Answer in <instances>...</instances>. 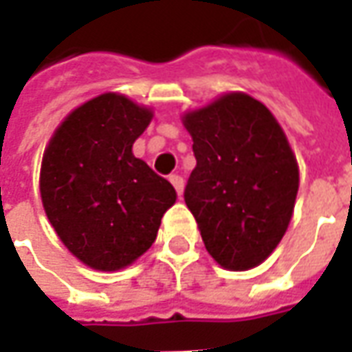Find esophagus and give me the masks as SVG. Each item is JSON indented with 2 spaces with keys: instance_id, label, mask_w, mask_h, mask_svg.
I'll return each instance as SVG.
<instances>
[{
  "instance_id": "obj_1",
  "label": "esophagus",
  "mask_w": 352,
  "mask_h": 352,
  "mask_svg": "<svg viewBox=\"0 0 352 352\" xmlns=\"http://www.w3.org/2000/svg\"><path fill=\"white\" fill-rule=\"evenodd\" d=\"M169 183L175 186V190H177V194H179V196L183 194V188H184L183 177H181V175H169Z\"/></svg>"
}]
</instances>
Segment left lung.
Returning <instances> with one entry per match:
<instances>
[{"label":"left lung","instance_id":"8db88e82","mask_svg":"<svg viewBox=\"0 0 352 352\" xmlns=\"http://www.w3.org/2000/svg\"><path fill=\"white\" fill-rule=\"evenodd\" d=\"M196 168L184 201L207 252L228 270H251L279 245L300 173L285 131L264 103L232 92L183 116Z\"/></svg>","mask_w":352,"mask_h":352}]
</instances>
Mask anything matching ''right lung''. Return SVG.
<instances>
[{
	"instance_id": "1",
	"label": "right lung",
	"mask_w": 352,
	"mask_h": 352,
	"mask_svg": "<svg viewBox=\"0 0 352 352\" xmlns=\"http://www.w3.org/2000/svg\"><path fill=\"white\" fill-rule=\"evenodd\" d=\"M153 111L120 94L82 103L41 164L45 213L73 256L100 272L130 265L154 243L175 188L131 153Z\"/></svg>"
}]
</instances>
